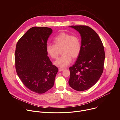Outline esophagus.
<instances>
[{"label": "esophagus", "mask_w": 120, "mask_h": 120, "mask_svg": "<svg viewBox=\"0 0 120 120\" xmlns=\"http://www.w3.org/2000/svg\"><path fill=\"white\" fill-rule=\"evenodd\" d=\"M64 68H59V71H61L64 70Z\"/></svg>", "instance_id": "1"}]
</instances>
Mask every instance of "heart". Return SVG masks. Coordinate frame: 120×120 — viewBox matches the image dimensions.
Returning a JSON list of instances; mask_svg holds the SVG:
<instances>
[{"label":"heart","instance_id":"heart-1","mask_svg":"<svg viewBox=\"0 0 120 120\" xmlns=\"http://www.w3.org/2000/svg\"><path fill=\"white\" fill-rule=\"evenodd\" d=\"M53 42V45H47L46 52L51 58L57 59L61 51L63 55L54 62L57 66H68L72 61V57L76 58L80 53L81 42L77 36L61 32L55 36Z\"/></svg>","mask_w":120,"mask_h":120}]
</instances>
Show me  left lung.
<instances>
[{"instance_id":"obj_1","label":"left lung","mask_w":120,"mask_h":120,"mask_svg":"<svg viewBox=\"0 0 120 120\" xmlns=\"http://www.w3.org/2000/svg\"><path fill=\"white\" fill-rule=\"evenodd\" d=\"M81 36V50L75 65L69 68L68 83L77 91H84L93 86L104 70L105 54L102 41L97 33L85 25L70 26Z\"/></svg>"}]
</instances>
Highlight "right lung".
<instances>
[{
	"label": "right lung",
	"mask_w": 120,
	"mask_h": 120,
	"mask_svg": "<svg viewBox=\"0 0 120 120\" xmlns=\"http://www.w3.org/2000/svg\"><path fill=\"white\" fill-rule=\"evenodd\" d=\"M52 29L34 27L18 40L15 60L17 74L30 90L43 94L52 87L58 68L53 65L46 52Z\"/></svg>",
	"instance_id": "1"
}]
</instances>
